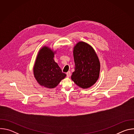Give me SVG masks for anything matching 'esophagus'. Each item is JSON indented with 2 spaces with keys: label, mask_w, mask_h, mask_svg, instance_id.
Instances as JSON below:
<instances>
[{
  "label": "esophagus",
  "mask_w": 134,
  "mask_h": 134,
  "mask_svg": "<svg viewBox=\"0 0 134 134\" xmlns=\"http://www.w3.org/2000/svg\"><path fill=\"white\" fill-rule=\"evenodd\" d=\"M66 75H67V77H69L70 76V75H71V73H70V71H68L67 73H66Z\"/></svg>",
  "instance_id": "obj_1"
}]
</instances>
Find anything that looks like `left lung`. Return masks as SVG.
Listing matches in <instances>:
<instances>
[{"label": "left lung", "instance_id": "obj_1", "mask_svg": "<svg viewBox=\"0 0 134 134\" xmlns=\"http://www.w3.org/2000/svg\"><path fill=\"white\" fill-rule=\"evenodd\" d=\"M75 71L72 81L82 88L93 86L98 80L100 71V63L97 53L89 44L80 41L73 48Z\"/></svg>", "mask_w": 134, "mask_h": 134}]
</instances>
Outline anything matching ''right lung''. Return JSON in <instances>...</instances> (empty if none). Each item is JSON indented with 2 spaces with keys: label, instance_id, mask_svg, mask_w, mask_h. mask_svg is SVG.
<instances>
[{
  "label": "right lung",
  "instance_id": "1",
  "mask_svg": "<svg viewBox=\"0 0 134 134\" xmlns=\"http://www.w3.org/2000/svg\"><path fill=\"white\" fill-rule=\"evenodd\" d=\"M55 53L56 51L43 46L38 52L33 66L34 76L37 82L48 88L55 87L66 76L53 59Z\"/></svg>",
  "mask_w": 134,
  "mask_h": 134
}]
</instances>
